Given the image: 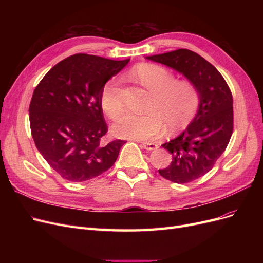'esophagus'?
I'll return each mask as SVG.
<instances>
[{
    "instance_id": "esophagus-1",
    "label": "esophagus",
    "mask_w": 263,
    "mask_h": 263,
    "mask_svg": "<svg viewBox=\"0 0 263 263\" xmlns=\"http://www.w3.org/2000/svg\"><path fill=\"white\" fill-rule=\"evenodd\" d=\"M141 145L146 150H156V149H158V145L155 144V142L144 141V142H141Z\"/></svg>"
}]
</instances>
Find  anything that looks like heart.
<instances>
[{
	"label": "heart",
	"instance_id": "obj_1",
	"mask_svg": "<svg viewBox=\"0 0 263 263\" xmlns=\"http://www.w3.org/2000/svg\"><path fill=\"white\" fill-rule=\"evenodd\" d=\"M132 76L151 93V98L146 105L147 113H126L114 124L113 132L117 137L154 139L161 136L165 126L174 132L193 121L201 99L192 82L178 81L169 70L153 63L137 65L132 70ZM101 105L112 119H117L124 112L117 79H110L103 86Z\"/></svg>",
	"mask_w": 263,
	"mask_h": 263
}]
</instances>
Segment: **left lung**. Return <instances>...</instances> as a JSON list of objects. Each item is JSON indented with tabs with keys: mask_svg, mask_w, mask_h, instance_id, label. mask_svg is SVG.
Listing matches in <instances>:
<instances>
[{
	"mask_svg": "<svg viewBox=\"0 0 263 263\" xmlns=\"http://www.w3.org/2000/svg\"><path fill=\"white\" fill-rule=\"evenodd\" d=\"M146 59L178 71L200 93V106L193 121L178 137L162 145L172 155V161L159 170L160 176L174 183L192 182L213 168L232 137V92L218 70L194 51L178 49Z\"/></svg>",
	"mask_w": 263,
	"mask_h": 263,
	"instance_id": "8db88e82",
	"label": "left lung"
}]
</instances>
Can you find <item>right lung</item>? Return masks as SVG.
<instances>
[{
  "mask_svg": "<svg viewBox=\"0 0 263 263\" xmlns=\"http://www.w3.org/2000/svg\"><path fill=\"white\" fill-rule=\"evenodd\" d=\"M128 62L73 54L52 67L36 86L29 105L31 136L45 160L63 179L91 180L115 163L126 141L101 144L107 133L101 93Z\"/></svg>",
  "mask_w": 263,
  "mask_h": 263,
  "instance_id": "right-lung-1",
  "label": "right lung"
}]
</instances>
